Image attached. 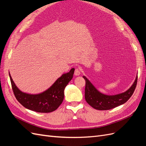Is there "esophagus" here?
<instances>
[{"label":"esophagus","instance_id":"obj_1","mask_svg":"<svg viewBox=\"0 0 146 146\" xmlns=\"http://www.w3.org/2000/svg\"><path fill=\"white\" fill-rule=\"evenodd\" d=\"M80 72H80V69L77 68V69H76V70H75L74 75H75V76H80Z\"/></svg>","mask_w":146,"mask_h":146}]
</instances>
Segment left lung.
<instances>
[{
	"instance_id": "8db88e82",
	"label": "left lung",
	"mask_w": 146,
	"mask_h": 146,
	"mask_svg": "<svg viewBox=\"0 0 146 146\" xmlns=\"http://www.w3.org/2000/svg\"><path fill=\"white\" fill-rule=\"evenodd\" d=\"M83 77L86 81L85 100L92 108L99 110H108L125 104L134 92L138 80V76H136L132 85L125 92L114 95H107L99 91L85 76Z\"/></svg>"
}]
</instances>
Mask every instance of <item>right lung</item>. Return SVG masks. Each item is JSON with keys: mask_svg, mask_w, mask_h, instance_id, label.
Returning a JSON list of instances; mask_svg holds the SVG:
<instances>
[{"mask_svg": "<svg viewBox=\"0 0 146 146\" xmlns=\"http://www.w3.org/2000/svg\"><path fill=\"white\" fill-rule=\"evenodd\" d=\"M74 68L61 75L53 85L39 94H29L21 91L15 85L9 72L12 89L17 101L26 108L38 113H50L56 110L63 102L64 90L72 80Z\"/></svg>", "mask_w": 146, "mask_h": 146, "instance_id": "right-lung-1", "label": "right lung"}]
</instances>
